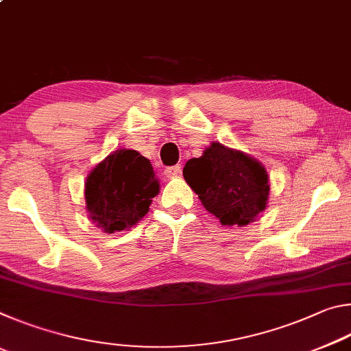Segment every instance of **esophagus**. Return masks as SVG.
Returning a JSON list of instances; mask_svg holds the SVG:
<instances>
[{"label":"esophagus","instance_id":"1","mask_svg":"<svg viewBox=\"0 0 351 351\" xmlns=\"http://www.w3.org/2000/svg\"><path fill=\"white\" fill-rule=\"evenodd\" d=\"M164 175L167 178H176L181 175V167L180 165H173V167H167L164 170Z\"/></svg>","mask_w":351,"mask_h":351}]
</instances>
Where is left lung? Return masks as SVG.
<instances>
[{"instance_id":"obj_1","label":"left lung","mask_w":351,"mask_h":351,"mask_svg":"<svg viewBox=\"0 0 351 351\" xmlns=\"http://www.w3.org/2000/svg\"><path fill=\"white\" fill-rule=\"evenodd\" d=\"M182 175L206 210L223 226H247L268 204L271 184L265 165L217 141L203 156L189 159Z\"/></svg>"}]
</instances>
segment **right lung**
<instances>
[{"label": "right lung", "instance_id": "add662e5", "mask_svg": "<svg viewBox=\"0 0 351 351\" xmlns=\"http://www.w3.org/2000/svg\"><path fill=\"white\" fill-rule=\"evenodd\" d=\"M159 181L147 158L116 150L94 167L85 182V203L93 223L105 234L128 230L150 210Z\"/></svg>", "mask_w": 351, "mask_h": 351}]
</instances>
